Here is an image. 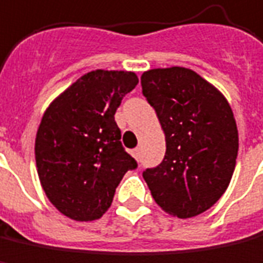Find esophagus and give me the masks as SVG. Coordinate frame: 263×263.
<instances>
[{
	"instance_id": "obj_1",
	"label": "esophagus",
	"mask_w": 263,
	"mask_h": 263,
	"mask_svg": "<svg viewBox=\"0 0 263 263\" xmlns=\"http://www.w3.org/2000/svg\"><path fill=\"white\" fill-rule=\"evenodd\" d=\"M132 155H133V157H135L136 160H139V159H140V150L139 149L132 150Z\"/></svg>"
}]
</instances>
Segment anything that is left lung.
I'll list each match as a JSON object with an SVG mask.
<instances>
[{
  "label": "left lung",
  "instance_id": "left-lung-1",
  "mask_svg": "<svg viewBox=\"0 0 263 263\" xmlns=\"http://www.w3.org/2000/svg\"><path fill=\"white\" fill-rule=\"evenodd\" d=\"M143 96L166 137V155L143 177L155 202L180 219L203 213L231 183L238 157L236 121L218 88L183 67L142 76Z\"/></svg>",
  "mask_w": 263,
  "mask_h": 263
}]
</instances>
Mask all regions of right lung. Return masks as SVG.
<instances>
[{
    "mask_svg": "<svg viewBox=\"0 0 263 263\" xmlns=\"http://www.w3.org/2000/svg\"><path fill=\"white\" fill-rule=\"evenodd\" d=\"M137 83L132 71H90L45 110L35 137L38 177L67 218H101L126 172L137 167L114 120L123 97Z\"/></svg>",
    "mask_w": 263,
    "mask_h": 263,
    "instance_id": "1",
    "label": "right lung"
}]
</instances>
